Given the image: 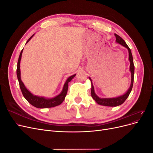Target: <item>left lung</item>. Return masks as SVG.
Here are the masks:
<instances>
[{
    "label": "left lung",
    "instance_id": "1",
    "mask_svg": "<svg viewBox=\"0 0 153 153\" xmlns=\"http://www.w3.org/2000/svg\"><path fill=\"white\" fill-rule=\"evenodd\" d=\"M114 35L115 36V38H116V40H115V41H116L117 43L123 45V47H126L128 50L129 60V62H130L129 70H130V71H131V80L130 87H129L128 91L123 95L116 97V98H100L96 94L95 92H94V86H93V85H92V83L91 78L90 77L89 78L91 82V96H92V98L95 100L96 102L98 104H99L100 105H103V106H117L121 105V104H123L124 101H126V100L129 96V94H130V92L132 90L133 84V80H134V71H135V66H134L133 59V56H132L131 50L129 48V47L127 45V44L126 43V42H125L123 38H121V37L116 34H115Z\"/></svg>",
    "mask_w": 153,
    "mask_h": 153
}]
</instances>
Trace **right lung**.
<instances>
[{
    "instance_id": "right-lung-1",
    "label": "right lung",
    "mask_w": 153,
    "mask_h": 153,
    "mask_svg": "<svg viewBox=\"0 0 153 153\" xmlns=\"http://www.w3.org/2000/svg\"><path fill=\"white\" fill-rule=\"evenodd\" d=\"M34 35V34L32 35L30 38L28 40H27L26 43L29 42L30 39L32 38V37H33ZM22 52H23V49L21 51L19 58H18V64H17V69H16V75H17L18 80V82H19L20 89L22 91L23 96H24V98L32 106H35V107L39 108H51V107H54V106H56L61 105L63 102L64 99H65V97L67 94L68 89V83L69 82H71V80L73 79V78L75 76L76 74H75V75H73L71 76H69L67 80L65 82V84H64V85L62 92L57 96L54 97V98H45V97H41V96L33 95L29 91L27 90L25 85L24 84V83L22 82V81L21 80L20 61H21V58H22Z\"/></svg>"
}]
</instances>
